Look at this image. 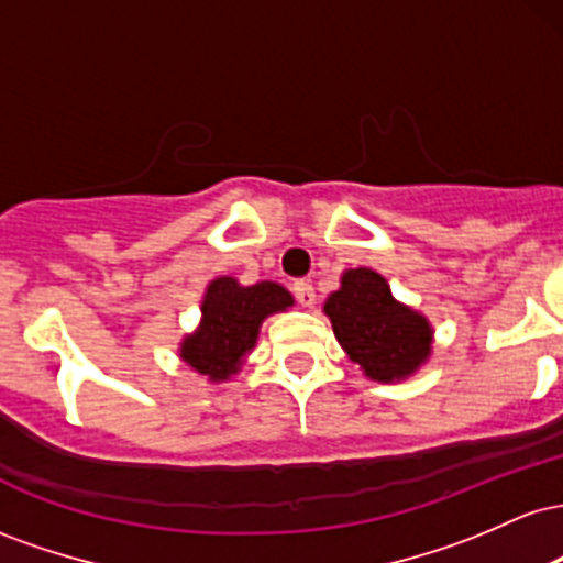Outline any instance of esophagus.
<instances>
[{"label": "esophagus", "instance_id": "34e87169", "mask_svg": "<svg viewBox=\"0 0 563 563\" xmlns=\"http://www.w3.org/2000/svg\"><path fill=\"white\" fill-rule=\"evenodd\" d=\"M294 296H296V301H299L301 307H307V309H312L314 301H318V294H314L312 283H309V280L294 283Z\"/></svg>", "mask_w": 563, "mask_h": 563}]
</instances>
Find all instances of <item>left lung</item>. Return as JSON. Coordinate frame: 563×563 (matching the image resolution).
Listing matches in <instances>:
<instances>
[{
    "label": "left lung",
    "mask_w": 563,
    "mask_h": 563,
    "mask_svg": "<svg viewBox=\"0 0 563 563\" xmlns=\"http://www.w3.org/2000/svg\"><path fill=\"white\" fill-rule=\"evenodd\" d=\"M322 312L349 360L371 380L397 384L429 363L434 344L429 318L394 299L389 283L376 269H346Z\"/></svg>",
    "instance_id": "left-lung-1"
}]
</instances>
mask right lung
Returning <instances> with one entry per match:
<instances>
[{"instance_id": "right-lung-1", "label": "right lung", "mask_w": 563, "mask_h": 563, "mask_svg": "<svg viewBox=\"0 0 563 563\" xmlns=\"http://www.w3.org/2000/svg\"><path fill=\"white\" fill-rule=\"evenodd\" d=\"M290 307L294 296L280 283L241 286L238 277H214L200 301L198 328L179 341V360L209 384H224L254 352L262 322Z\"/></svg>"}]
</instances>
